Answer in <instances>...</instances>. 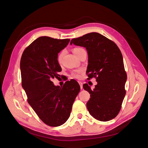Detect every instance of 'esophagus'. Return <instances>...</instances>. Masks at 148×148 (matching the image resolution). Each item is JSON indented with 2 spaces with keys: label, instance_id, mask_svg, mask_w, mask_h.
<instances>
[{
  "label": "esophagus",
  "instance_id": "1",
  "mask_svg": "<svg viewBox=\"0 0 148 148\" xmlns=\"http://www.w3.org/2000/svg\"><path fill=\"white\" fill-rule=\"evenodd\" d=\"M78 83H79V86H80V88H81V89L82 90V82H81V81H78Z\"/></svg>",
  "mask_w": 148,
  "mask_h": 148
}]
</instances>
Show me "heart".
I'll return each instance as SVG.
<instances>
[{
    "instance_id": "heart-1",
    "label": "heart",
    "mask_w": 148,
    "mask_h": 148,
    "mask_svg": "<svg viewBox=\"0 0 148 148\" xmlns=\"http://www.w3.org/2000/svg\"><path fill=\"white\" fill-rule=\"evenodd\" d=\"M83 50V49L82 48H79V47H77V48H74V50H73V52L75 54L76 56H77L78 55V54L79 53V52ZM64 51H61L57 56V61L59 63H61V61H62V57L63 56H64ZM82 71V70L81 69H78V70H74L73 71L71 72V75L72 77H73L74 78H78L79 77V74Z\"/></svg>"
}]
</instances>
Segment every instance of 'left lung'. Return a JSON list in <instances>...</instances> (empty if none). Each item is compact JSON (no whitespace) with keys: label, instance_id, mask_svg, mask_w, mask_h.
<instances>
[{"label":"left lung","instance_id":"left-lung-1","mask_svg":"<svg viewBox=\"0 0 148 148\" xmlns=\"http://www.w3.org/2000/svg\"><path fill=\"white\" fill-rule=\"evenodd\" d=\"M70 44L86 48L88 79L94 77L97 82L94 90L87 84L83 85L91 94L87 103L90 114L100 121L114 119L121 110L127 79L119 49L113 41L95 32L73 38Z\"/></svg>","mask_w":148,"mask_h":148}]
</instances>
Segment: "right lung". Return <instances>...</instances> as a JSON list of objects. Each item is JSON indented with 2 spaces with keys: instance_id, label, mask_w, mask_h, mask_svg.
I'll return each instance as SVG.
<instances>
[{
  "instance_id": "obj_1",
  "label": "right lung",
  "mask_w": 148,
  "mask_h": 148,
  "mask_svg": "<svg viewBox=\"0 0 148 148\" xmlns=\"http://www.w3.org/2000/svg\"><path fill=\"white\" fill-rule=\"evenodd\" d=\"M70 40L40 37L26 48L20 60L22 85L29 103L42 121L54 127L69 119L80 91L74 79L66 81L62 87L55 86L51 81L61 71L58 53Z\"/></svg>"
}]
</instances>
